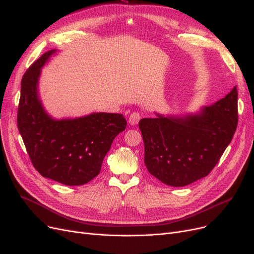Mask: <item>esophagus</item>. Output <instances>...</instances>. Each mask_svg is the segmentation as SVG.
<instances>
[{
    "mask_svg": "<svg viewBox=\"0 0 254 254\" xmlns=\"http://www.w3.org/2000/svg\"><path fill=\"white\" fill-rule=\"evenodd\" d=\"M140 118H141L140 113H138V112L131 113V114L129 115V117H128V124H129L130 126H136V125L139 123Z\"/></svg>",
    "mask_w": 254,
    "mask_h": 254,
    "instance_id": "esophagus-1",
    "label": "esophagus"
}]
</instances>
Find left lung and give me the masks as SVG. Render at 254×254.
Returning <instances> with one entry per match:
<instances>
[{"label": "left lung", "mask_w": 254, "mask_h": 254, "mask_svg": "<svg viewBox=\"0 0 254 254\" xmlns=\"http://www.w3.org/2000/svg\"><path fill=\"white\" fill-rule=\"evenodd\" d=\"M238 126V91L196 115L143 118L139 123L148 172L172 187L209 174L233 140Z\"/></svg>", "instance_id": "1"}]
</instances>
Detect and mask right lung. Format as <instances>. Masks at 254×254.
I'll use <instances>...</instances> for the list:
<instances>
[{"instance_id":"add662e5","label":"right lung","mask_w":254,"mask_h":254,"mask_svg":"<svg viewBox=\"0 0 254 254\" xmlns=\"http://www.w3.org/2000/svg\"><path fill=\"white\" fill-rule=\"evenodd\" d=\"M55 51L33 63L21 79L17 127L34 168L66 186H80L100 173L114 138L125 130L123 114L93 113L75 119H52L37 94L40 68Z\"/></svg>"}]
</instances>
